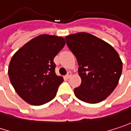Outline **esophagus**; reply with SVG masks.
<instances>
[{"instance_id":"obj_1","label":"esophagus","mask_w":131,"mask_h":131,"mask_svg":"<svg viewBox=\"0 0 131 131\" xmlns=\"http://www.w3.org/2000/svg\"><path fill=\"white\" fill-rule=\"evenodd\" d=\"M71 76H72V73H71V72H68V73H67V75H66V77H67V79H70V78L71 77Z\"/></svg>"}]
</instances>
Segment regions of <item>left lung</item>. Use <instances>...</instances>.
Wrapping results in <instances>:
<instances>
[{
	"mask_svg": "<svg viewBox=\"0 0 131 131\" xmlns=\"http://www.w3.org/2000/svg\"><path fill=\"white\" fill-rule=\"evenodd\" d=\"M69 49L77 58L81 84L74 89L80 100L95 104L105 100L116 88L122 72V61L115 49L90 33L65 37Z\"/></svg>",
	"mask_w": 131,
	"mask_h": 131,
	"instance_id": "8db88e82",
	"label": "left lung"
}]
</instances>
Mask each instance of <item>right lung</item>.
<instances>
[{"label":"right lung","mask_w":131,"mask_h":131,"mask_svg":"<svg viewBox=\"0 0 131 131\" xmlns=\"http://www.w3.org/2000/svg\"><path fill=\"white\" fill-rule=\"evenodd\" d=\"M64 45L62 37L40 35L14 54L8 75L14 90L25 102L41 105L55 97L64 79L55 73L54 58Z\"/></svg>","instance_id":"right-lung-1"}]
</instances>
